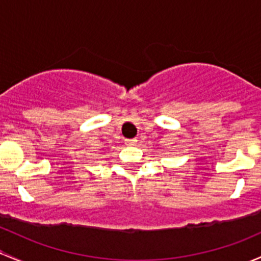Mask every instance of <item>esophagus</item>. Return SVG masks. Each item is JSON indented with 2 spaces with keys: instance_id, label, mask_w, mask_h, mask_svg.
Segmentation results:
<instances>
[{
  "instance_id": "1",
  "label": "esophagus",
  "mask_w": 261,
  "mask_h": 261,
  "mask_svg": "<svg viewBox=\"0 0 261 261\" xmlns=\"http://www.w3.org/2000/svg\"><path fill=\"white\" fill-rule=\"evenodd\" d=\"M137 144L136 139H131V140H125V145L127 146H135Z\"/></svg>"
}]
</instances>
